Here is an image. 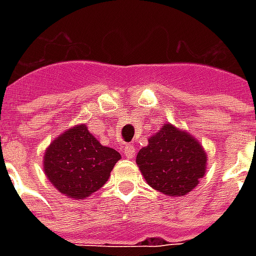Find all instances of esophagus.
Masks as SVG:
<instances>
[{"label": "esophagus", "instance_id": "esophagus-1", "mask_svg": "<svg viewBox=\"0 0 256 256\" xmlns=\"http://www.w3.org/2000/svg\"><path fill=\"white\" fill-rule=\"evenodd\" d=\"M123 152H124V156H126V158L132 159V158H134V155H136V146H133V145H126Z\"/></svg>", "mask_w": 256, "mask_h": 256}]
</instances>
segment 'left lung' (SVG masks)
I'll return each instance as SVG.
<instances>
[{
    "instance_id": "1",
    "label": "left lung",
    "mask_w": 256,
    "mask_h": 256,
    "mask_svg": "<svg viewBox=\"0 0 256 256\" xmlns=\"http://www.w3.org/2000/svg\"><path fill=\"white\" fill-rule=\"evenodd\" d=\"M148 142L136 162L154 189L168 196H184L203 178L207 156L189 134L166 124Z\"/></svg>"
}]
</instances>
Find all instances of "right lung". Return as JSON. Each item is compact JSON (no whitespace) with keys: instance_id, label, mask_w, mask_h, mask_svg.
Listing matches in <instances>:
<instances>
[{"instance_id":"obj_1","label":"right lung","mask_w":256,"mask_h":256,"mask_svg":"<svg viewBox=\"0 0 256 256\" xmlns=\"http://www.w3.org/2000/svg\"><path fill=\"white\" fill-rule=\"evenodd\" d=\"M119 159V152L101 145L80 124L53 140L45 152L44 172L63 194L84 198L106 182Z\"/></svg>"}]
</instances>
